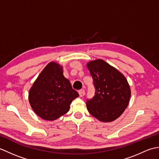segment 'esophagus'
Listing matches in <instances>:
<instances>
[{
    "mask_svg": "<svg viewBox=\"0 0 159 159\" xmlns=\"http://www.w3.org/2000/svg\"><path fill=\"white\" fill-rule=\"evenodd\" d=\"M79 95H80V97L84 96V95H85V90H84V89H80V90H79Z\"/></svg>",
    "mask_w": 159,
    "mask_h": 159,
    "instance_id": "34e87169",
    "label": "esophagus"
}]
</instances>
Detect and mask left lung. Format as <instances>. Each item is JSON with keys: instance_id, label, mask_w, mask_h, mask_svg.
Instances as JSON below:
<instances>
[{"instance_id": "left-lung-1", "label": "left lung", "mask_w": 159, "mask_h": 159, "mask_svg": "<svg viewBox=\"0 0 159 159\" xmlns=\"http://www.w3.org/2000/svg\"><path fill=\"white\" fill-rule=\"evenodd\" d=\"M95 87V95L87 100L89 112L103 122L119 117L126 109L130 98V89L122 74L102 59L87 64Z\"/></svg>"}]
</instances>
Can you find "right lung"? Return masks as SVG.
<instances>
[{
  "mask_svg": "<svg viewBox=\"0 0 159 159\" xmlns=\"http://www.w3.org/2000/svg\"><path fill=\"white\" fill-rule=\"evenodd\" d=\"M79 93L64 77L63 67L50 62L37 78L29 90L32 109L43 120L52 121L66 114Z\"/></svg>",
  "mask_w": 159,
  "mask_h": 159,
  "instance_id": "add662e5",
  "label": "right lung"
}]
</instances>
